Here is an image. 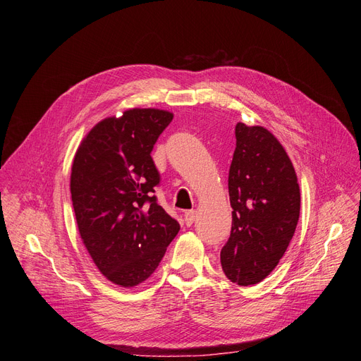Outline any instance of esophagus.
<instances>
[{
  "instance_id": "34e87169",
  "label": "esophagus",
  "mask_w": 361,
  "mask_h": 361,
  "mask_svg": "<svg viewBox=\"0 0 361 361\" xmlns=\"http://www.w3.org/2000/svg\"><path fill=\"white\" fill-rule=\"evenodd\" d=\"M184 221H185V224L190 226V225H193V222L196 221V212L195 211H187V212H184Z\"/></svg>"
}]
</instances>
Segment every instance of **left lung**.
I'll return each mask as SVG.
<instances>
[{
  "label": "left lung",
  "instance_id": "8db88e82",
  "mask_svg": "<svg viewBox=\"0 0 361 361\" xmlns=\"http://www.w3.org/2000/svg\"><path fill=\"white\" fill-rule=\"evenodd\" d=\"M228 174L231 235L221 250L222 271L247 287L267 278L295 233L300 185L286 149L262 126H235Z\"/></svg>",
  "mask_w": 361,
  "mask_h": 361
}]
</instances>
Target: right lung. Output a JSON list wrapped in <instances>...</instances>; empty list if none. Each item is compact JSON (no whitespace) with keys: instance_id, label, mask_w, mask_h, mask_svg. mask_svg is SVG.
<instances>
[{"instance_id":"right-lung-1","label":"right lung","mask_w":361,"mask_h":361,"mask_svg":"<svg viewBox=\"0 0 361 361\" xmlns=\"http://www.w3.org/2000/svg\"><path fill=\"white\" fill-rule=\"evenodd\" d=\"M174 114L131 108L94 126L75 152L70 192L86 250L112 283L133 288L158 268L180 224L157 203L150 157Z\"/></svg>"}]
</instances>
